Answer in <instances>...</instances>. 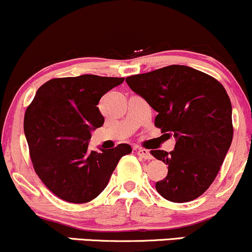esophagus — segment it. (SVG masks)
Listing matches in <instances>:
<instances>
[{
	"instance_id": "34e87169",
	"label": "esophagus",
	"mask_w": 252,
	"mask_h": 252,
	"mask_svg": "<svg viewBox=\"0 0 252 252\" xmlns=\"http://www.w3.org/2000/svg\"><path fill=\"white\" fill-rule=\"evenodd\" d=\"M137 154H138V156H141V158H147V160H150V158H153V155L150 154L149 150H147V149L138 148L137 149Z\"/></svg>"
}]
</instances>
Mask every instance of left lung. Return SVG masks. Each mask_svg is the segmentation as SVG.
Here are the masks:
<instances>
[{"label":"left lung","instance_id":"8db88e82","mask_svg":"<svg viewBox=\"0 0 252 252\" xmlns=\"http://www.w3.org/2000/svg\"><path fill=\"white\" fill-rule=\"evenodd\" d=\"M126 82L158 112L155 126L161 132L175 138L170 153L150 152L168 164V174L156 182V190L173 202L194 200L216 179L232 142V106L224 86L184 65L136 74Z\"/></svg>","mask_w":252,"mask_h":252}]
</instances>
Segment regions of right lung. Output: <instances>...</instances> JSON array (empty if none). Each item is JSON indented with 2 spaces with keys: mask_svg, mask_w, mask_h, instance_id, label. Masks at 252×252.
Here are the masks:
<instances>
[{
  "mask_svg": "<svg viewBox=\"0 0 252 252\" xmlns=\"http://www.w3.org/2000/svg\"><path fill=\"white\" fill-rule=\"evenodd\" d=\"M123 80L94 74L51 79L26 110L24 130L34 170L63 200L91 201L105 189L121 158L131 153L126 143L89 150L91 132L104 123L98 103Z\"/></svg>",
  "mask_w": 252,
  "mask_h": 252,
  "instance_id": "add662e5",
  "label": "right lung"
}]
</instances>
